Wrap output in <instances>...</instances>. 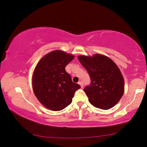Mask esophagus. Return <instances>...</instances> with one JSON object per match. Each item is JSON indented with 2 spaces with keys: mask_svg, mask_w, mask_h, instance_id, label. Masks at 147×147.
Masks as SVG:
<instances>
[{
  "mask_svg": "<svg viewBox=\"0 0 147 147\" xmlns=\"http://www.w3.org/2000/svg\"><path fill=\"white\" fill-rule=\"evenodd\" d=\"M78 84H80V86H81V88H84V84H83L82 82H79Z\"/></svg>",
  "mask_w": 147,
  "mask_h": 147,
  "instance_id": "1",
  "label": "esophagus"
}]
</instances>
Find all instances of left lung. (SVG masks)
Masks as SVG:
<instances>
[{"mask_svg": "<svg viewBox=\"0 0 147 147\" xmlns=\"http://www.w3.org/2000/svg\"><path fill=\"white\" fill-rule=\"evenodd\" d=\"M78 60L91 78V84L84 91L89 101L96 108L108 109L120 100L124 93V82L117 65L106 56H79Z\"/></svg>", "mask_w": 147, "mask_h": 147, "instance_id": "8db88e82", "label": "left lung"}]
</instances>
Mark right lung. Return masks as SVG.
<instances>
[{
    "label": "right lung",
    "instance_id": "add662e5",
    "mask_svg": "<svg viewBox=\"0 0 147 147\" xmlns=\"http://www.w3.org/2000/svg\"><path fill=\"white\" fill-rule=\"evenodd\" d=\"M74 56L56 50L43 57L34 69L32 87L39 101L53 111H60L72 102L79 84L72 81L65 71Z\"/></svg>",
    "mask_w": 147,
    "mask_h": 147
}]
</instances>
